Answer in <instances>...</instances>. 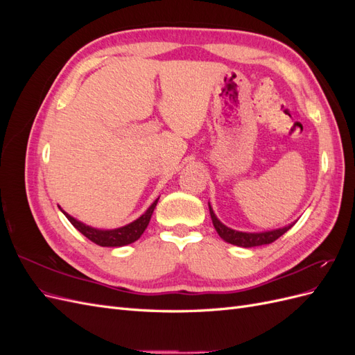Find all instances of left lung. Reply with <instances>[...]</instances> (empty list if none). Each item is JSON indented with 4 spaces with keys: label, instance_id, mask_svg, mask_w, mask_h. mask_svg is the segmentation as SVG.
Here are the masks:
<instances>
[{
    "label": "left lung",
    "instance_id": "obj_1",
    "mask_svg": "<svg viewBox=\"0 0 355 355\" xmlns=\"http://www.w3.org/2000/svg\"><path fill=\"white\" fill-rule=\"evenodd\" d=\"M209 210H210V216L214 230L218 231L219 237L223 239L227 243L239 245V247H256V245H263V244H271L277 239H280L284 232H287L290 228L293 227V223L287 225L284 228H278L272 231H265V232H241V231H235L228 228L227 225H223L214 214L211 206L209 204Z\"/></svg>",
    "mask_w": 355,
    "mask_h": 355
}]
</instances>
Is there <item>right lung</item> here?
Instances as JSON below:
<instances>
[{"label": "right lung", "instance_id": "obj_1", "mask_svg": "<svg viewBox=\"0 0 355 355\" xmlns=\"http://www.w3.org/2000/svg\"><path fill=\"white\" fill-rule=\"evenodd\" d=\"M157 202H158V198L151 204V206H149V209L142 214L141 218H137L132 223L125 225V227L115 228V230L92 228V227H89V225H85L75 218H72L71 214H68L65 210H62L60 207L59 209L62 210L63 214H65L73 227L77 228L83 235H85V237H87L90 241H93L94 244L102 245V247H121V245L132 244L136 240L141 239V235L146 230L149 220H151L153 211L157 206Z\"/></svg>", "mask_w": 355, "mask_h": 355}]
</instances>
